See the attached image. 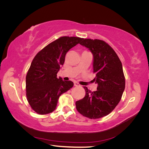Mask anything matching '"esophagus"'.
Here are the masks:
<instances>
[{
  "label": "esophagus",
  "instance_id": "1",
  "mask_svg": "<svg viewBox=\"0 0 149 149\" xmlns=\"http://www.w3.org/2000/svg\"><path fill=\"white\" fill-rule=\"evenodd\" d=\"M74 85L75 86H79V84L78 83H77V82H76V81H74Z\"/></svg>",
  "mask_w": 149,
  "mask_h": 149
}]
</instances>
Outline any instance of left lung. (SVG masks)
I'll return each instance as SVG.
<instances>
[{"instance_id": "left-lung-1", "label": "left lung", "mask_w": 149, "mask_h": 149, "mask_svg": "<svg viewBox=\"0 0 149 149\" xmlns=\"http://www.w3.org/2000/svg\"><path fill=\"white\" fill-rule=\"evenodd\" d=\"M80 45L88 48L94 57V81L96 91L84 86L85 96L76 102L79 113L89 119H99L114 109L121 100L125 89V77L122 63L109 44L98 39H83Z\"/></svg>"}]
</instances>
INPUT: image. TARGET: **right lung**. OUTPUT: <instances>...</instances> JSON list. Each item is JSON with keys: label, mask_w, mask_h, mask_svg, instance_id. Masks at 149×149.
I'll list each match as a JSON object with an SVG mask.
<instances>
[{"label": "right lung", "mask_w": 149, "mask_h": 149, "mask_svg": "<svg viewBox=\"0 0 149 149\" xmlns=\"http://www.w3.org/2000/svg\"><path fill=\"white\" fill-rule=\"evenodd\" d=\"M83 39L61 37L34 57L26 76V96L31 109L37 114L53 112L59 97L73 86L71 81H63L56 74L64 64L66 53Z\"/></svg>", "instance_id": "right-lung-1"}]
</instances>
